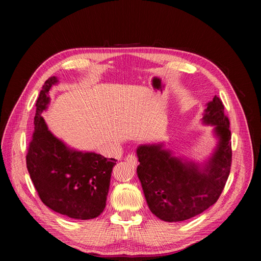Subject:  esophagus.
Listing matches in <instances>:
<instances>
[{"label":"esophagus","instance_id":"obj_1","mask_svg":"<svg viewBox=\"0 0 261 261\" xmlns=\"http://www.w3.org/2000/svg\"><path fill=\"white\" fill-rule=\"evenodd\" d=\"M125 161L127 162L128 164H130V165H136L137 164V156L135 154L130 153V154H128L127 156L125 158Z\"/></svg>","mask_w":261,"mask_h":261}]
</instances>
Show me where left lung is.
Instances as JSON below:
<instances>
[{"mask_svg":"<svg viewBox=\"0 0 261 261\" xmlns=\"http://www.w3.org/2000/svg\"><path fill=\"white\" fill-rule=\"evenodd\" d=\"M202 122L215 126L219 139L215 152L202 167L174 156L162 143L137 148V175L148 207L167 222H179L207 210L219 199L230 175V121L219 97L207 103Z\"/></svg>","mask_w":261,"mask_h":261,"instance_id":"obj_1","label":"left lung"}]
</instances>
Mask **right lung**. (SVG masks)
I'll return each instance as SVG.
<instances>
[{
	"instance_id": "obj_1",
	"label": "right lung",
	"mask_w": 261,
	"mask_h": 261,
	"mask_svg": "<svg viewBox=\"0 0 261 261\" xmlns=\"http://www.w3.org/2000/svg\"><path fill=\"white\" fill-rule=\"evenodd\" d=\"M45 81L37 99L35 130L26 156L31 180L42 202L72 219L89 220L106 208L115 159L70 149L49 130L42 112L50 102L49 91L58 84Z\"/></svg>"
}]
</instances>
